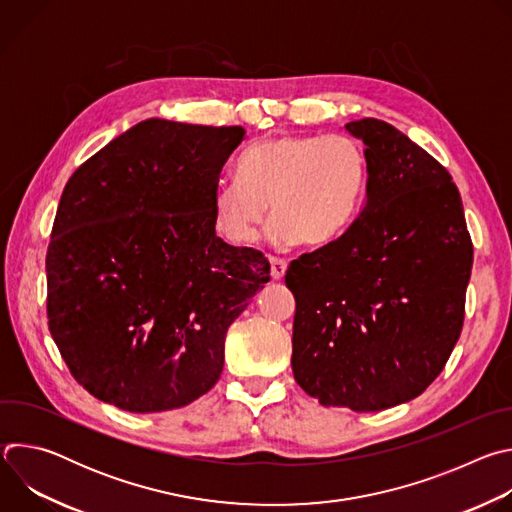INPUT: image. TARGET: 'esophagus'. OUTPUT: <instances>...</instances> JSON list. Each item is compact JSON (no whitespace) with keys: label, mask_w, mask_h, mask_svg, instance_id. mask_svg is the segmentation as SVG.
<instances>
[{"label":"esophagus","mask_w":512,"mask_h":512,"mask_svg":"<svg viewBox=\"0 0 512 512\" xmlns=\"http://www.w3.org/2000/svg\"><path fill=\"white\" fill-rule=\"evenodd\" d=\"M269 263H271V277L275 281L283 279V275L287 271V261L285 259H277V257H269Z\"/></svg>","instance_id":"34e87169"}]
</instances>
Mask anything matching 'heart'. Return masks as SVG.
<instances>
[{"instance_id": "1", "label": "heart", "mask_w": 512, "mask_h": 512, "mask_svg": "<svg viewBox=\"0 0 512 512\" xmlns=\"http://www.w3.org/2000/svg\"><path fill=\"white\" fill-rule=\"evenodd\" d=\"M237 172L212 190L214 231L235 247L257 237L269 202V243L326 247L356 221L369 188L367 154L348 135L269 137L239 158Z\"/></svg>"}]
</instances>
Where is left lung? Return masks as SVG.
<instances>
[{
  "label": "left lung",
  "instance_id": "1",
  "mask_svg": "<svg viewBox=\"0 0 512 512\" xmlns=\"http://www.w3.org/2000/svg\"><path fill=\"white\" fill-rule=\"evenodd\" d=\"M346 131L367 145V198L334 243L289 265L291 369L326 407L381 411L442 373L464 324L472 241L448 170L379 119Z\"/></svg>",
  "mask_w": 512,
  "mask_h": 512
}]
</instances>
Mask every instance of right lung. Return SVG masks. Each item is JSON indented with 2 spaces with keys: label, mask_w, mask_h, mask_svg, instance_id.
Segmentation results:
<instances>
[{
  "label": "right lung",
  "mask_w": 512,
  "mask_h": 512,
  "mask_svg": "<svg viewBox=\"0 0 512 512\" xmlns=\"http://www.w3.org/2000/svg\"><path fill=\"white\" fill-rule=\"evenodd\" d=\"M245 129L145 119L64 186L46 253L48 328L93 397L178 409L221 379L225 336L269 261L216 237L212 190Z\"/></svg>",
  "instance_id": "obj_1"
}]
</instances>
